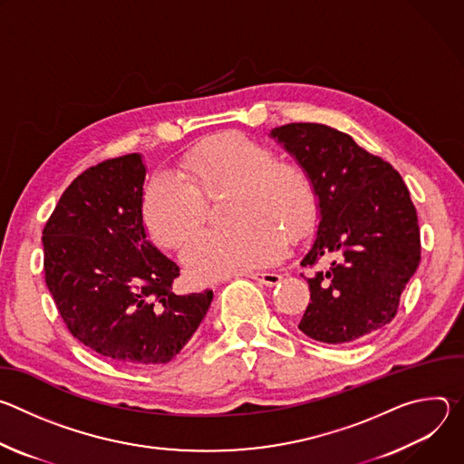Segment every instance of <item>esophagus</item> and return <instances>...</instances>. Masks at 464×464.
I'll use <instances>...</instances> for the list:
<instances>
[{"label":"esophagus","instance_id":"esophagus-1","mask_svg":"<svg viewBox=\"0 0 464 464\" xmlns=\"http://www.w3.org/2000/svg\"><path fill=\"white\" fill-rule=\"evenodd\" d=\"M249 277H251L253 281L262 283L264 286H276V285H279L281 279H283L279 274H251Z\"/></svg>","mask_w":464,"mask_h":464}]
</instances>
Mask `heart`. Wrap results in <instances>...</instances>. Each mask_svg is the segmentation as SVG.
Segmentation results:
<instances>
[{
    "label": "heart",
    "instance_id": "obj_1",
    "mask_svg": "<svg viewBox=\"0 0 464 464\" xmlns=\"http://www.w3.org/2000/svg\"><path fill=\"white\" fill-rule=\"evenodd\" d=\"M178 176L156 174L143 194V224L150 238L179 251L198 233L204 196L231 187L224 217L227 227L206 231L183 253L198 283L247 274L279 260L288 229L299 237L312 224L315 196L308 174L277 161L274 150L242 134H222L192 147L178 161Z\"/></svg>",
    "mask_w": 464,
    "mask_h": 464
}]
</instances>
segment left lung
Wrapping results in <instances>:
<instances>
[{
	"mask_svg": "<svg viewBox=\"0 0 464 464\" xmlns=\"http://www.w3.org/2000/svg\"><path fill=\"white\" fill-rule=\"evenodd\" d=\"M308 174L317 198V235L301 260L330 262L314 277L299 323L323 343L358 342L392 321L419 268L420 231L410 190L387 161L343 131L290 122L270 134Z\"/></svg>",
	"mask_w": 464,
	"mask_h": 464,
	"instance_id": "left-lung-1",
	"label": "left lung"
}]
</instances>
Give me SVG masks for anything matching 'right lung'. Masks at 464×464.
Instances as JSON below:
<instances>
[{"instance_id": "right-lung-1", "label": "right lung", "mask_w": 464, "mask_h": 464, "mask_svg": "<svg viewBox=\"0 0 464 464\" xmlns=\"http://www.w3.org/2000/svg\"><path fill=\"white\" fill-rule=\"evenodd\" d=\"M141 154L90 167L44 231L45 285L70 333L131 367L170 362L206 317L213 290L178 295V264L147 240Z\"/></svg>"}]
</instances>
